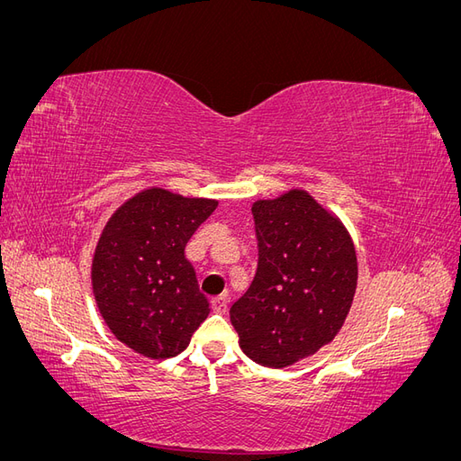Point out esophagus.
<instances>
[{
  "mask_svg": "<svg viewBox=\"0 0 461 461\" xmlns=\"http://www.w3.org/2000/svg\"><path fill=\"white\" fill-rule=\"evenodd\" d=\"M212 308L215 313H227L229 310V300L225 296H215L212 300Z\"/></svg>",
  "mask_w": 461,
  "mask_h": 461,
  "instance_id": "esophagus-1",
  "label": "esophagus"
}]
</instances>
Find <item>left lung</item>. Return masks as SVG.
Masks as SVG:
<instances>
[{
	"label": "left lung",
	"instance_id": "left-lung-1",
	"mask_svg": "<svg viewBox=\"0 0 461 461\" xmlns=\"http://www.w3.org/2000/svg\"><path fill=\"white\" fill-rule=\"evenodd\" d=\"M252 213L258 271L230 323L249 359L281 369L337 337L356 294V249L342 222L303 190L259 200Z\"/></svg>",
	"mask_w": 461,
	"mask_h": 461
}]
</instances>
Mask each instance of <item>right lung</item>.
<instances>
[{"instance_id":"right-lung-1","label":"right lung","mask_w":461,"mask_h":461,"mask_svg":"<svg viewBox=\"0 0 461 461\" xmlns=\"http://www.w3.org/2000/svg\"><path fill=\"white\" fill-rule=\"evenodd\" d=\"M217 202L149 188L107 221L92 261L97 310L134 352L180 354L209 315L185 248Z\"/></svg>"}]
</instances>
